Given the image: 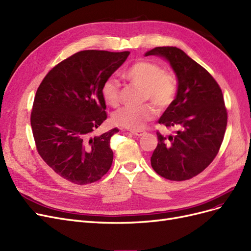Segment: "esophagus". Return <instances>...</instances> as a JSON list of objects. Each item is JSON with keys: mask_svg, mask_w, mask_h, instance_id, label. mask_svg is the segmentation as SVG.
<instances>
[{"mask_svg": "<svg viewBox=\"0 0 251 251\" xmlns=\"http://www.w3.org/2000/svg\"><path fill=\"white\" fill-rule=\"evenodd\" d=\"M132 134H133L134 136H138V137H140V136L146 135L147 132H146V131H132Z\"/></svg>", "mask_w": 251, "mask_h": 251, "instance_id": "esophagus-1", "label": "esophagus"}]
</instances>
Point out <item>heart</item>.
<instances>
[{
  "label": "heart",
  "instance_id": "heart-1",
  "mask_svg": "<svg viewBox=\"0 0 251 251\" xmlns=\"http://www.w3.org/2000/svg\"><path fill=\"white\" fill-rule=\"evenodd\" d=\"M123 77L132 85L142 88V100H150L159 110L169 108L174 102L178 92V81L171 70L162 69L151 60L140 59L128 66L123 73ZM101 94L105 103L116 108L120 103V83L114 78L103 82ZM156 109L151 103H146L138 108L125 107L113 114V123L121 127L137 131L147 123L154 119Z\"/></svg>",
  "mask_w": 251,
  "mask_h": 251
}]
</instances>
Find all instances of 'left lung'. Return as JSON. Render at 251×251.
Listing matches in <instances>:
<instances>
[{
    "instance_id": "8db88e82",
    "label": "left lung",
    "mask_w": 251,
    "mask_h": 251,
    "mask_svg": "<svg viewBox=\"0 0 251 251\" xmlns=\"http://www.w3.org/2000/svg\"><path fill=\"white\" fill-rule=\"evenodd\" d=\"M146 55L165 57L178 78L177 96L158 121L177 132L165 137L157 131L151 168L168 180L192 179L212 162L223 142L227 109L222 90L206 69L177 47H156Z\"/></svg>"
}]
</instances>
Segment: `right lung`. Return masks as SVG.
Instances as JSON below:
<instances>
[{"label": "right lung", "instance_id": "right-lung-1", "mask_svg": "<svg viewBox=\"0 0 251 251\" xmlns=\"http://www.w3.org/2000/svg\"><path fill=\"white\" fill-rule=\"evenodd\" d=\"M128 51H79L47 73L34 96L30 123L37 153L58 176L74 184L93 183L113 162L110 139L118 128L92 136L108 115L103 82Z\"/></svg>", "mask_w": 251, "mask_h": 251}]
</instances>
